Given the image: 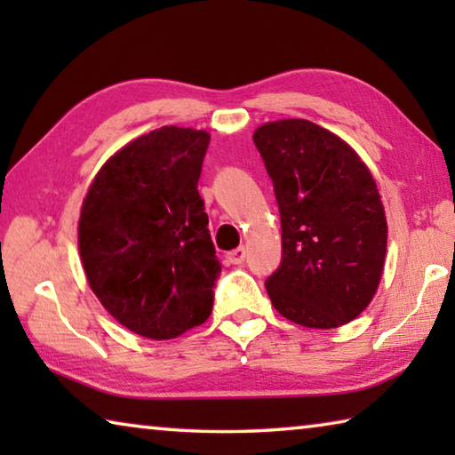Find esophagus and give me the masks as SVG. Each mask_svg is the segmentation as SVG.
<instances>
[{
	"instance_id": "esophagus-1",
	"label": "esophagus",
	"mask_w": 455,
	"mask_h": 455,
	"mask_svg": "<svg viewBox=\"0 0 455 455\" xmlns=\"http://www.w3.org/2000/svg\"><path fill=\"white\" fill-rule=\"evenodd\" d=\"M244 257H246V251H244V246H238V249H235V251L227 252V260H228L230 265H241L243 260H244Z\"/></svg>"
}]
</instances>
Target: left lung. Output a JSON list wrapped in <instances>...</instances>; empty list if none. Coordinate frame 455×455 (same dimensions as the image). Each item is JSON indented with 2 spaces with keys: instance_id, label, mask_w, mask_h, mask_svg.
<instances>
[{
  "instance_id": "1",
  "label": "left lung",
  "mask_w": 455,
  "mask_h": 455,
  "mask_svg": "<svg viewBox=\"0 0 455 455\" xmlns=\"http://www.w3.org/2000/svg\"><path fill=\"white\" fill-rule=\"evenodd\" d=\"M275 184L281 267L265 287L284 319L335 329L373 301L387 252V219L371 171L315 122L289 118L252 134Z\"/></svg>"
}]
</instances>
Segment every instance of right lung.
Returning a JSON list of instances; mask_svg holds the SVG:
<instances>
[{"instance_id":"add662e5","label":"right lung","mask_w":455,"mask_h":455,"mask_svg":"<svg viewBox=\"0 0 455 455\" xmlns=\"http://www.w3.org/2000/svg\"><path fill=\"white\" fill-rule=\"evenodd\" d=\"M206 130L163 126L106 160L82 200L78 249L104 309L140 337L166 341L212 313L220 260L198 179Z\"/></svg>"}]
</instances>
